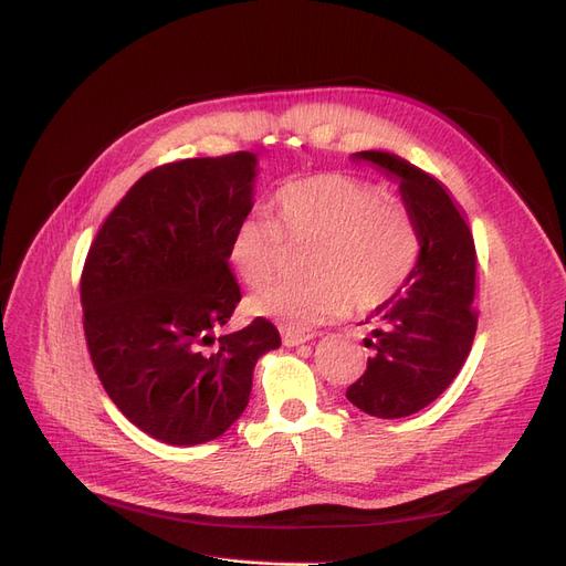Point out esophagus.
<instances>
[{"mask_svg": "<svg viewBox=\"0 0 566 566\" xmlns=\"http://www.w3.org/2000/svg\"><path fill=\"white\" fill-rule=\"evenodd\" d=\"M310 339H314V335H310V333H290V331L283 333V345L285 347H300Z\"/></svg>", "mask_w": 566, "mask_h": 566, "instance_id": "esophagus-1", "label": "esophagus"}]
</instances>
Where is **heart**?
Wrapping results in <instances>:
<instances>
[{
	"mask_svg": "<svg viewBox=\"0 0 566 566\" xmlns=\"http://www.w3.org/2000/svg\"><path fill=\"white\" fill-rule=\"evenodd\" d=\"M276 221L250 212L229 238V262L248 285H264L279 266L283 235L314 243L310 281H281L248 300L252 316L290 333L325 321L373 312L413 276L420 231L406 205L385 198L378 186L345 175L290 181L273 196Z\"/></svg>",
	"mask_w": 566,
	"mask_h": 566,
	"instance_id": "1",
	"label": "heart"
}]
</instances>
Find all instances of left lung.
Returning a JSON list of instances; mask_svg holds the SVG:
<instances>
[{"label":"left lung","mask_w":566,"mask_h":566,"mask_svg":"<svg viewBox=\"0 0 566 566\" xmlns=\"http://www.w3.org/2000/svg\"><path fill=\"white\" fill-rule=\"evenodd\" d=\"M399 184L420 231V260L397 295L366 316L368 368L347 399L375 418H406L447 389L470 354L476 314L472 233L434 177L385 150L352 153Z\"/></svg>","instance_id":"obj_1"}]
</instances>
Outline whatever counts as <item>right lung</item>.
I'll use <instances>...</instances> for the list:
<instances>
[{
	"label": "right lung",
	"instance_id": "obj_1",
	"mask_svg": "<svg viewBox=\"0 0 566 566\" xmlns=\"http://www.w3.org/2000/svg\"><path fill=\"white\" fill-rule=\"evenodd\" d=\"M254 153L150 169L117 202L84 262V335L98 380L148 437L196 447L250 401L256 358L281 347L254 318L221 333L241 302L229 238L254 205Z\"/></svg>",
	"mask_w": 566,
	"mask_h": 566
}]
</instances>
